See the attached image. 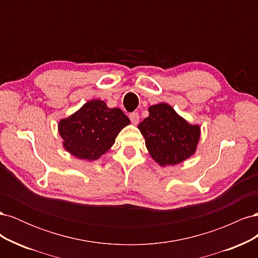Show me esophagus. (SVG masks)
<instances>
[{
  "instance_id": "1",
  "label": "esophagus",
  "mask_w": 258,
  "mask_h": 258,
  "mask_svg": "<svg viewBox=\"0 0 258 258\" xmlns=\"http://www.w3.org/2000/svg\"><path fill=\"white\" fill-rule=\"evenodd\" d=\"M129 118H130V120H131L132 123H134V124H138V123H139V120H140V116H139V114H138L137 112H135V113H131V114L129 115Z\"/></svg>"
}]
</instances>
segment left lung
I'll return each mask as SVG.
<instances>
[{
  "label": "left lung",
  "mask_w": 258,
  "mask_h": 258,
  "mask_svg": "<svg viewBox=\"0 0 258 258\" xmlns=\"http://www.w3.org/2000/svg\"><path fill=\"white\" fill-rule=\"evenodd\" d=\"M148 117L139 123L152 158L161 167L175 166L196 153L200 126L191 124L167 103L148 107Z\"/></svg>",
  "instance_id": "8db88e82"
}]
</instances>
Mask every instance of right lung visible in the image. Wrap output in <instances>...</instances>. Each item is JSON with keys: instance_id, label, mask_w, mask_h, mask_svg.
<instances>
[{"instance_id": "add662e5", "label": "right lung", "mask_w": 258, "mask_h": 258, "mask_svg": "<svg viewBox=\"0 0 258 258\" xmlns=\"http://www.w3.org/2000/svg\"><path fill=\"white\" fill-rule=\"evenodd\" d=\"M130 119L118 107L110 108L102 100H90L79 111L61 119L59 135L64 150L74 157L97 160L115 143Z\"/></svg>"}]
</instances>
